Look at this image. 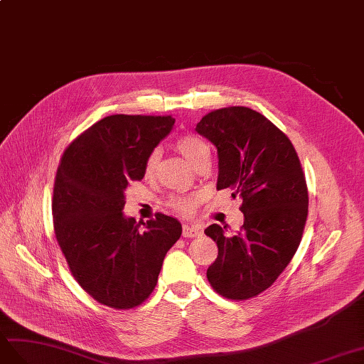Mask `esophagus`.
Masks as SVG:
<instances>
[{"mask_svg": "<svg viewBox=\"0 0 364 364\" xmlns=\"http://www.w3.org/2000/svg\"><path fill=\"white\" fill-rule=\"evenodd\" d=\"M182 235H183V237H196V236L202 235V228L199 225L185 224L182 228Z\"/></svg>", "mask_w": 364, "mask_h": 364, "instance_id": "1", "label": "esophagus"}]
</instances>
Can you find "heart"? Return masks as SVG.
<instances>
[{
  "mask_svg": "<svg viewBox=\"0 0 364 364\" xmlns=\"http://www.w3.org/2000/svg\"><path fill=\"white\" fill-rule=\"evenodd\" d=\"M176 149L179 151L187 161L196 168L203 161H208L210 159V148L200 137L194 134H185L176 140L174 144ZM159 161V151H153L148 156L146 164H145V171L146 174H153L156 170V165ZM200 200V194L193 193V194H174L168 200V205H170L174 211L181 213V215H190L198 207Z\"/></svg>",
  "mask_w": 364,
  "mask_h": 364,
  "instance_id": "1",
  "label": "heart"
}]
</instances>
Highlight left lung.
I'll return each instance as SVG.
<instances>
[{"mask_svg":"<svg viewBox=\"0 0 364 364\" xmlns=\"http://www.w3.org/2000/svg\"><path fill=\"white\" fill-rule=\"evenodd\" d=\"M196 131L218 149L216 188L233 190L244 213L236 235L218 224L205 228L218 244L207 278L219 295L249 299L277 281L303 237L309 208L303 168L284 132L245 106L208 112Z\"/></svg>","mask_w":364,"mask_h":364,"instance_id":"obj_1","label":"left lung"}]
</instances>
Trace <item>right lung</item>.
Returning <instances> with one entry per match:
<instances>
[{
    "label": "right lung",
    "instance_id": "add662e5",
    "mask_svg": "<svg viewBox=\"0 0 364 364\" xmlns=\"http://www.w3.org/2000/svg\"><path fill=\"white\" fill-rule=\"evenodd\" d=\"M171 115L115 114L82 132L61 157L52 199L57 242L82 289L100 304L132 309L151 295L166 252L182 235L156 213L140 228L123 215L125 190L145 176Z\"/></svg>",
    "mask_w": 364,
    "mask_h": 364
}]
</instances>
